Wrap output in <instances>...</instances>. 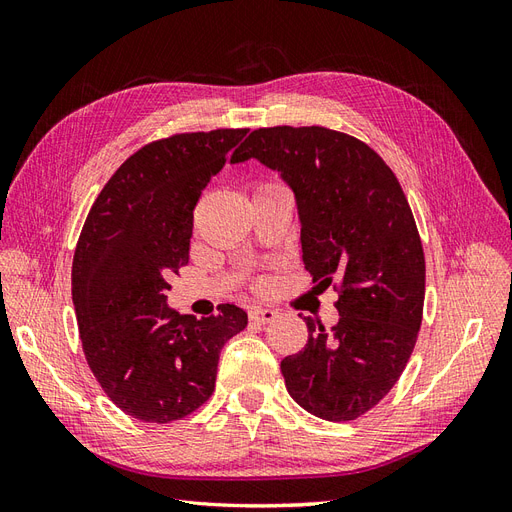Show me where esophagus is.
I'll return each instance as SVG.
<instances>
[{
  "instance_id": "esophagus-1",
  "label": "esophagus",
  "mask_w": 512,
  "mask_h": 512,
  "mask_svg": "<svg viewBox=\"0 0 512 512\" xmlns=\"http://www.w3.org/2000/svg\"><path fill=\"white\" fill-rule=\"evenodd\" d=\"M277 318V312L271 307H252L250 309V320L258 324H269Z\"/></svg>"
}]
</instances>
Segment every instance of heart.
<instances>
[{
	"label": "heart",
	"instance_id": "heart-1",
	"mask_svg": "<svg viewBox=\"0 0 512 512\" xmlns=\"http://www.w3.org/2000/svg\"><path fill=\"white\" fill-rule=\"evenodd\" d=\"M265 188H267V185H265Z\"/></svg>",
	"mask_w": 512,
	"mask_h": 512
}]
</instances>
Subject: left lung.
<instances>
[{
	"mask_svg": "<svg viewBox=\"0 0 512 512\" xmlns=\"http://www.w3.org/2000/svg\"><path fill=\"white\" fill-rule=\"evenodd\" d=\"M258 160L297 200L303 265L339 288L331 331L305 318L307 344L282 374L297 404L324 421H354L389 393L416 344L425 256L408 198L378 153L344 132L260 128L230 164Z\"/></svg>",
	"mask_w": 512,
	"mask_h": 512,
	"instance_id": "1",
	"label": "left lung"
}]
</instances>
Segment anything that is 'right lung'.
<instances>
[{"instance_id":"obj_1","label":"right lung","mask_w":512,"mask_h":512,"mask_svg":"<svg viewBox=\"0 0 512 512\" xmlns=\"http://www.w3.org/2000/svg\"><path fill=\"white\" fill-rule=\"evenodd\" d=\"M247 130L175 134L123 162L91 207L72 262L85 359L113 404L145 423L188 416L211 397L241 307L177 314L168 277L190 260L194 207Z\"/></svg>"}]
</instances>
